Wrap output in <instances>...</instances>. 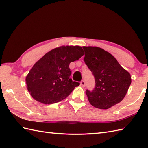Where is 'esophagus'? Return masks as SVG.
<instances>
[{"instance_id":"1","label":"esophagus","mask_w":148,"mask_h":148,"mask_svg":"<svg viewBox=\"0 0 148 148\" xmlns=\"http://www.w3.org/2000/svg\"><path fill=\"white\" fill-rule=\"evenodd\" d=\"M81 85L82 86H83V87L85 86L86 84H85V82H84V80H82V81H81Z\"/></svg>"}]
</instances>
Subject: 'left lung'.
<instances>
[{
    "label": "left lung",
    "instance_id": "left-lung-1",
    "mask_svg": "<svg viewBox=\"0 0 148 148\" xmlns=\"http://www.w3.org/2000/svg\"><path fill=\"white\" fill-rule=\"evenodd\" d=\"M84 61L95 77V86L86 94L93 106L107 109L124 99L131 84L129 72L111 53L99 47L83 46Z\"/></svg>",
    "mask_w": 148,
    "mask_h": 148
}]
</instances>
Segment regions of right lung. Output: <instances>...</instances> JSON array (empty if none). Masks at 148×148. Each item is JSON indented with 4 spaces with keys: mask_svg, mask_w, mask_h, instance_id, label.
I'll list each match as a JSON object with an SVG mask.
<instances>
[{
    "mask_svg": "<svg viewBox=\"0 0 148 148\" xmlns=\"http://www.w3.org/2000/svg\"><path fill=\"white\" fill-rule=\"evenodd\" d=\"M83 55L79 46H63L47 53L34 65L26 77L31 96L45 104H52L67 98L79 85L70 77L69 64Z\"/></svg>",
    "mask_w": 148,
    "mask_h": 148,
    "instance_id": "obj_1",
    "label": "right lung"
}]
</instances>
